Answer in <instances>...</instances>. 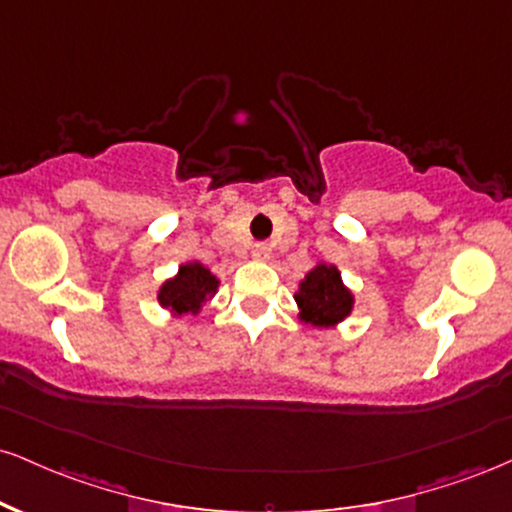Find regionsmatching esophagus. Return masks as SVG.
<instances>
[{
  "label": "esophagus",
  "mask_w": 512,
  "mask_h": 512,
  "mask_svg": "<svg viewBox=\"0 0 512 512\" xmlns=\"http://www.w3.org/2000/svg\"><path fill=\"white\" fill-rule=\"evenodd\" d=\"M269 255H272V248H269L267 243H255V245H252V257H255V260L264 262V260H269Z\"/></svg>",
  "instance_id": "esophagus-1"
}]
</instances>
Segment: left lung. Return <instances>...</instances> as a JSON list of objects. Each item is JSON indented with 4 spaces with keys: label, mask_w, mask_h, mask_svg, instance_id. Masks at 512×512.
<instances>
[{
    "label": "left lung",
    "mask_w": 512,
    "mask_h": 512,
    "mask_svg": "<svg viewBox=\"0 0 512 512\" xmlns=\"http://www.w3.org/2000/svg\"><path fill=\"white\" fill-rule=\"evenodd\" d=\"M295 303L305 324L329 329V326L341 324L353 312L355 298L343 283L336 264L319 262L300 281Z\"/></svg>",
    "instance_id": "obj_1"
}]
</instances>
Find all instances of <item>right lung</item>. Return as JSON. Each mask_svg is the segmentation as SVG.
<instances>
[{
    "mask_svg": "<svg viewBox=\"0 0 512 512\" xmlns=\"http://www.w3.org/2000/svg\"><path fill=\"white\" fill-rule=\"evenodd\" d=\"M219 279L214 276L205 264L200 262H186L178 267V274L174 279L164 281L159 288L157 300L159 305L171 310V315H197L202 305L217 293Z\"/></svg>",
    "mask_w": 512,
    "mask_h": 512,
    "instance_id": "add662e5",
    "label": "right lung"
}]
</instances>
